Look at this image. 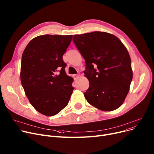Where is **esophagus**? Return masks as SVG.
Segmentation results:
<instances>
[{
    "label": "esophagus",
    "instance_id": "34e87169",
    "mask_svg": "<svg viewBox=\"0 0 154 154\" xmlns=\"http://www.w3.org/2000/svg\"><path fill=\"white\" fill-rule=\"evenodd\" d=\"M79 75H78V74H75V75H73V77H74V78H75V79H77V78L79 77Z\"/></svg>",
    "mask_w": 154,
    "mask_h": 154
}]
</instances>
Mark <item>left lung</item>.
I'll list each match as a JSON object with an SVG mask.
<instances>
[{
  "label": "left lung",
  "mask_w": 154,
  "mask_h": 154,
  "mask_svg": "<svg viewBox=\"0 0 154 154\" xmlns=\"http://www.w3.org/2000/svg\"><path fill=\"white\" fill-rule=\"evenodd\" d=\"M73 41L85 60L84 73L89 82L84 93L87 101L104 111L119 108L132 79L128 50L118 38L104 32L75 35Z\"/></svg>",
  "instance_id": "1"
}]
</instances>
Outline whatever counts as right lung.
<instances>
[{
	"label": "right lung",
	"instance_id": "1",
	"mask_svg": "<svg viewBox=\"0 0 154 154\" xmlns=\"http://www.w3.org/2000/svg\"><path fill=\"white\" fill-rule=\"evenodd\" d=\"M73 35H40L25 48L20 79L25 94L40 113L52 116L68 104L75 89L63 60Z\"/></svg>",
	"mask_w": 154,
	"mask_h": 154
}]
</instances>
